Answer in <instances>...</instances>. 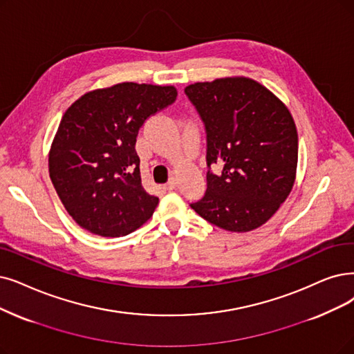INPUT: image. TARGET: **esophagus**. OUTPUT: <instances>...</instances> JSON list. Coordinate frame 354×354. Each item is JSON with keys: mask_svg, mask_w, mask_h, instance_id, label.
I'll list each match as a JSON object with an SVG mask.
<instances>
[{"mask_svg": "<svg viewBox=\"0 0 354 354\" xmlns=\"http://www.w3.org/2000/svg\"><path fill=\"white\" fill-rule=\"evenodd\" d=\"M176 187H177V181H176L174 178L169 180V181L167 183V185H165V189H167V190H169V192H171V190H176Z\"/></svg>", "mask_w": 354, "mask_h": 354, "instance_id": "1", "label": "esophagus"}]
</instances>
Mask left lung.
<instances>
[{
  "mask_svg": "<svg viewBox=\"0 0 354 354\" xmlns=\"http://www.w3.org/2000/svg\"><path fill=\"white\" fill-rule=\"evenodd\" d=\"M205 122L207 171L203 199L190 206L207 222L250 232L270 219L292 192L298 131L288 106L247 77L194 82L185 88Z\"/></svg>",
  "mask_w": 354,
  "mask_h": 354,
  "instance_id": "left-lung-1",
  "label": "left lung"
}]
</instances>
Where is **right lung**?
Masks as SVG:
<instances>
[{
	"label": "right lung",
	"mask_w": 354,
	"mask_h": 354,
	"mask_svg": "<svg viewBox=\"0 0 354 354\" xmlns=\"http://www.w3.org/2000/svg\"><path fill=\"white\" fill-rule=\"evenodd\" d=\"M177 97L174 86L120 82L71 104L49 151V176L68 214L86 231L123 236L142 226L158 197L140 180L136 136Z\"/></svg>",
	"instance_id": "add662e5"
}]
</instances>
